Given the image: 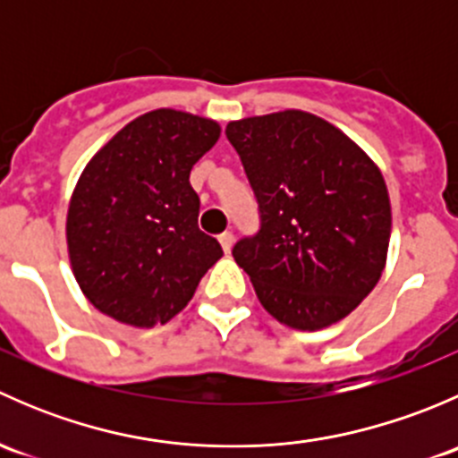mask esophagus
I'll return each mask as SVG.
<instances>
[{"label":"esophagus","instance_id":"34e87169","mask_svg":"<svg viewBox=\"0 0 458 458\" xmlns=\"http://www.w3.org/2000/svg\"><path fill=\"white\" fill-rule=\"evenodd\" d=\"M219 243H221V248H224L225 255H228L230 248H233V243H234V234H233V233H228V230H225V233H221V234H219Z\"/></svg>","mask_w":458,"mask_h":458}]
</instances>
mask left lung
I'll use <instances>...</instances> for the list:
<instances>
[{
    "mask_svg": "<svg viewBox=\"0 0 458 458\" xmlns=\"http://www.w3.org/2000/svg\"><path fill=\"white\" fill-rule=\"evenodd\" d=\"M259 206V230L234 243L261 306L297 330L348 317L381 279L392 212L370 157L303 110L230 122Z\"/></svg>",
    "mask_w": 458,
    "mask_h": 458,
    "instance_id": "8db88e82",
    "label": "left lung"
}]
</instances>
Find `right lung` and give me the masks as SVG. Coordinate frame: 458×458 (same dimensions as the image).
<instances>
[{
  "label": "right lung",
  "instance_id": "obj_1",
  "mask_svg": "<svg viewBox=\"0 0 458 458\" xmlns=\"http://www.w3.org/2000/svg\"><path fill=\"white\" fill-rule=\"evenodd\" d=\"M219 123L152 110L117 132L86 165L68 208L72 272L88 301L137 327L186 308L224 255L201 233L191 170L219 140Z\"/></svg>",
  "mask_w": 458,
  "mask_h": 458
}]
</instances>
